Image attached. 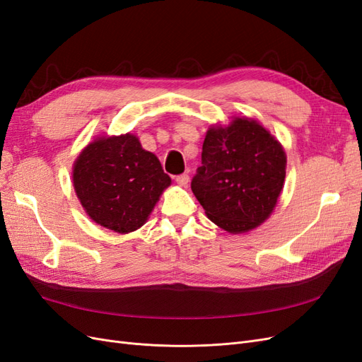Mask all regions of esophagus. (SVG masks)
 I'll use <instances>...</instances> for the list:
<instances>
[{
    "mask_svg": "<svg viewBox=\"0 0 362 362\" xmlns=\"http://www.w3.org/2000/svg\"><path fill=\"white\" fill-rule=\"evenodd\" d=\"M175 181H177V184L181 185V187H187L190 178H189L187 173H182V175H178V177L175 178Z\"/></svg>",
    "mask_w": 362,
    "mask_h": 362,
    "instance_id": "34e87169",
    "label": "esophagus"
}]
</instances>
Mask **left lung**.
I'll list each match as a JSON object with an SVG mask.
<instances>
[{"label":"left lung","mask_w":362,"mask_h":362,"mask_svg":"<svg viewBox=\"0 0 362 362\" xmlns=\"http://www.w3.org/2000/svg\"><path fill=\"white\" fill-rule=\"evenodd\" d=\"M286 169V151L267 128L257 119L233 117L208 128L192 192L213 223L243 234L275 210Z\"/></svg>","instance_id":"obj_1"}]
</instances>
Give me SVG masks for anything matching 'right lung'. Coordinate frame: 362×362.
Here are the masks:
<instances>
[{"label": "right lung", "mask_w": 362, "mask_h": 362, "mask_svg": "<svg viewBox=\"0 0 362 362\" xmlns=\"http://www.w3.org/2000/svg\"><path fill=\"white\" fill-rule=\"evenodd\" d=\"M172 180L137 136H100L84 146L72 168V184L96 225L117 234L144 226Z\"/></svg>", "instance_id": "add662e5"}]
</instances>
